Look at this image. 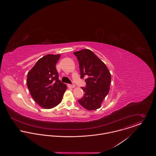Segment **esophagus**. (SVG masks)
<instances>
[{
  "label": "esophagus",
  "instance_id": "esophagus-1",
  "mask_svg": "<svg viewBox=\"0 0 156 156\" xmlns=\"http://www.w3.org/2000/svg\"><path fill=\"white\" fill-rule=\"evenodd\" d=\"M68 87L69 88H75V86L74 85H68Z\"/></svg>",
  "mask_w": 156,
  "mask_h": 156
}]
</instances>
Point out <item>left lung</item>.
Wrapping results in <instances>:
<instances>
[{"label": "left lung", "instance_id": "obj_1", "mask_svg": "<svg viewBox=\"0 0 156 156\" xmlns=\"http://www.w3.org/2000/svg\"><path fill=\"white\" fill-rule=\"evenodd\" d=\"M73 53L79 63L80 77L83 79L85 76H88L85 80L86 88H82L85 94L78 101L88 111L99 109L109 92L110 71L105 64L89 49H83Z\"/></svg>", "mask_w": 156, "mask_h": 156}]
</instances>
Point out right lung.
<instances>
[{
	"instance_id": "obj_1",
	"label": "right lung",
	"mask_w": 156,
	"mask_h": 156,
	"mask_svg": "<svg viewBox=\"0 0 156 156\" xmlns=\"http://www.w3.org/2000/svg\"><path fill=\"white\" fill-rule=\"evenodd\" d=\"M60 54L40 58L28 72L27 86L32 98L41 108L51 109L62 101L67 85L59 80L56 64Z\"/></svg>"
}]
</instances>
